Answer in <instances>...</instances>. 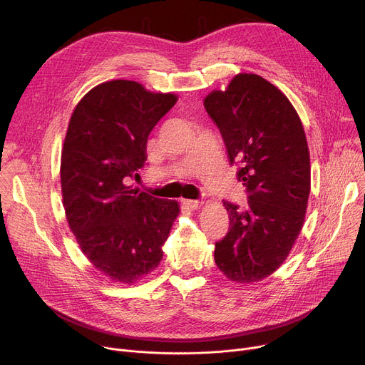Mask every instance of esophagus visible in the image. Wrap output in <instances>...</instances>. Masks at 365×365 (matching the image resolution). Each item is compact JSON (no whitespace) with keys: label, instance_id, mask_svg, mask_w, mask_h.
Instances as JSON below:
<instances>
[{"label":"esophagus","instance_id":"obj_1","mask_svg":"<svg viewBox=\"0 0 365 365\" xmlns=\"http://www.w3.org/2000/svg\"><path fill=\"white\" fill-rule=\"evenodd\" d=\"M183 204L187 207V208H190V210H197L201 207V204L202 202H200V201H195V200H185L183 201Z\"/></svg>","mask_w":365,"mask_h":365}]
</instances>
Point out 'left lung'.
Instances as JSON below:
<instances>
[{
	"mask_svg": "<svg viewBox=\"0 0 365 365\" xmlns=\"http://www.w3.org/2000/svg\"><path fill=\"white\" fill-rule=\"evenodd\" d=\"M230 163L239 164L247 208L224 201L230 227L214 259L233 282L274 274L303 228L310 195V153L300 116L274 84L240 73L204 98Z\"/></svg>",
	"mask_w": 365,
	"mask_h": 365,
	"instance_id": "left-lung-1",
	"label": "left lung"
}]
</instances>
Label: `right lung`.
I'll use <instances>...</instances> for the list:
<instances>
[{
  "mask_svg": "<svg viewBox=\"0 0 365 365\" xmlns=\"http://www.w3.org/2000/svg\"><path fill=\"white\" fill-rule=\"evenodd\" d=\"M178 102L130 80L91 88L76 106L61 154L62 204L76 240L115 282L134 284L158 267L180 212L126 185L147 160V140Z\"/></svg>",
  "mask_w": 365,
  "mask_h": 365,
  "instance_id": "add662e5",
  "label": "right lung"
}]
</instances>
